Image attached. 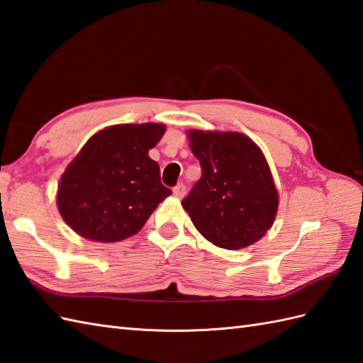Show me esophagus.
<instances>
[{"label":"esophagus","mask_w":363,"mask_h":363,"mask_svg":"<svg viewBox=\"0 0 363 363\" xmlns=\"http://www.w3.org/2000/svg\"><path fill=\"white\" fill-rule=\"evenodd\" d=\"M185 185L184 184H178L176 185V187L173 189V195L176 196V198H184V195H185Z\"/></svg>","instance_id":"34e87169"}]
</instances>
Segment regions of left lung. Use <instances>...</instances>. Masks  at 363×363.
Instances as JSON below:
<instances>
[{
	"mask_svg": "<svg viewBox=\"0 0 363 363\" xmlns=\"http://www.w3.org/2000/svg\"><path fill=\"white\" fill-rule=\"evenodd\" d=\"M201 179L182 207L198 232L215 246L238 250L271 229L278 193L264 155L241 133L189 131Z\"/></svg>",
	"mask_w": 363,
	"mask_h": 363,
	"instance_id": "left-lung-1",
	"label": "left lung"
}]
</instances>
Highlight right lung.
I'll return each instance as SVG.
<instances>
[{
    "mask_svg": "<svg viewBox=\"0 0 363 363\" xmlns=\"http://www.w3.org/2000/svg\"><path fill=\"white\" fill-rule=\"evenodd\" d=\"M162 123L114 125L96 133L65 170L57 206L80 237L114 242L138 233L172 190L148 156Z\"/></svg>",
    "mask_w": 363,
    "mask_h": 363,
    "instance_id": "obj_1",
    "label": "right lung"
}]
</instances>
